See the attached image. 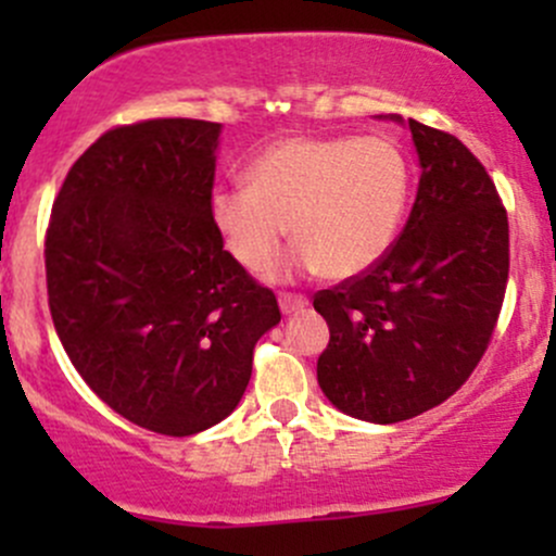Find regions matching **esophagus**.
<instances>
[{
    "instance_id": "34e87169",
    "label": "esophagus",
    "mask_w": 556,
    "mask_h": 556,
    "mask_svg": "<svg viewBox=\"0 0 556 556\" xmlns=\"http://www.w3.org/2000/svg\"><path fill=\"white\" fill-rule=\"evenodd\" d=\"M309 301L304 295H293V293H282L279 295V309L282 314H295V312H304Z\"/></svg>"
}]
</instances>
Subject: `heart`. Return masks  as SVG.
<instances>
[{
  "label": "heart",
  "instance_id": "1",
  "mask_svg": "<svg viewBox=\"0 0 556 556\" xmlns=\"http://www.w3.org/2000/svg\"><path fill=\"white\" fill-rule=\"evenodd\" d=\"M412 201V166L387 137H288L247 164L244 185L210 195V220L250 274L274 266L350 279L390 252Z\"/></svg>",
  "mask_w": 556,
  "mask_h": 556
}]
</instances>
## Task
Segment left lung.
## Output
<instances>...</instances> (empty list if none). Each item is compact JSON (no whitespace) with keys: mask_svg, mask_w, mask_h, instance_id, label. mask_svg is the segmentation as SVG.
Returning <instances> with one entry per match:
<instances>
[{"mask_svg":"<svg viewBox=\"0 0 556 556\" xmlns=\"http://www.w3.org/2000/svg\"><path fill=\"white\" fill-rule=\"evenodd\" d=\"M408 128L422 174L401 237L377 266L314 295L330 328L317 382L339 412L377 425L417 417L465 384L508 282V215L490 174L452 134Z\"/></svg>","mask_w":556,"mask_h":556,"instance_id":"obj_1","label":"left lung"}]
</instances>
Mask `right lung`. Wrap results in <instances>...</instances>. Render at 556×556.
<instances>
[{
  "instance_id": "1",
  "label": "right lung",
  "mask_w": 556,
  "mask_h": 556,
  "mask_svg": "<svg viewBox=\"0 0 556 556\" xmlns=\"http://www.w3.org/2000/svg\"><path fill=\"white\" fill-rule=\"evenodd\" d=\"M220 123L117 126L72 164L45 233L55 333L86 384L128 422L193 435L226 419L277 299L210 220Z\"/></svg>"
}]
</instances>
